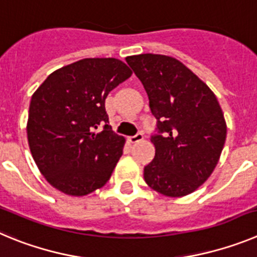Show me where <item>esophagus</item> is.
<instances>
[{"label":"esophagus","instance_id":"obj_1","mask_svg":"<svg viewBox=\"0 0 257 257\" xmlns=\"http://www.w3.org/2000/svg\"><path fill=\"white\" fill-rule=\"evenodd\" d=\"M143 140V134L142 133H137L136 136H132V137L128 138V141L131 143H137L140 142V141Z\"/></svg>","mask_w":257,"mask_h":257}]
</instances>
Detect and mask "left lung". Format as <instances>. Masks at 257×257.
<instances>
[{"mask_svg": "<svg viewBox=\"0 0 257 257\" xmlns=\"http://www.w3.org/2000/svg\"><path fill=\"white\" fill-rule=\"evenodd\" d=\"M142 82L157 120L155 159L145 166L146 183L168 197L195 192L214 172L226 138L224 114L214 92L174 57H126Z\"/></svg>", "mask_w": 257, "mask_h": 257, "instance_id": "obj_1", "label": "left lung"}]
</instances>
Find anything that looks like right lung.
<instances>
[{"instance_id":"1","label":"right lung","mask_w":257,"mask_h":257,"mask_svg":"<svg viewBox=\"0 0 257 257\" xmlns=\"http://www.w3.org/2000/svg\"><path fill=\"white\" fill-rule=\"evenodd\" d=\"M132 70L117 59H83L57 69L33 93L27 134L32 156L48 183L85 196L107 183L125 138L108 125L105 100ZM103 125V131H94Z\"/></svg>"}]
</instances>
